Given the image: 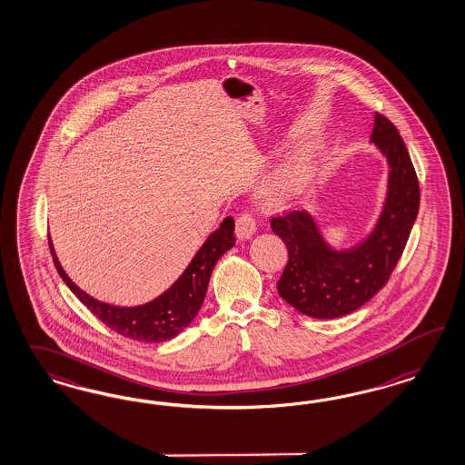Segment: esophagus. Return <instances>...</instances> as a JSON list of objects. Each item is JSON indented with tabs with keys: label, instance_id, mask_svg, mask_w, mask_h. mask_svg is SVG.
Wrapping results in <instances>:
<instances>
[{
	"label": "esophagus",
	"instance_id": "34e87169",
	"mask_svg": "<svg viewBox=\"0 0 465 465\" xmlns=\"http://www.w3.org/2000/svg\"><path fill=\"white\" fill-rule=\"evenodd\" d=\"M257 230L255 225V218L249 212L242 213L239 218H237V223H235V233L239 239H251L253 233Z\"/></svg>",
	"mask_w": 465,
	"mask_h": 465
}]
</instances>
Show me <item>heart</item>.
<instances>
[{
	"label": "heart",
	"instance_id": "1",
	"mask_svg": "<svg viewBox=\"0 0 465 465\" xmlns=\"http://www.w3.org/2000/svg\"><path fill=\"white\" fill-rule=\"evenodd\" d=\"M322 148L317 143H303L280 167L272 170L262 183V191L271 201H288L300 194L315 177L321 165Z\"/></svg>",
	"mask_w": 465,
	"mask_h": 465
}]
</instances>
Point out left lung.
Segmentation results:
<instances>
[{
  "label": "left lung",
  "mask_w": 465,
  "mask_h": 465,
  "mask_svg": "<svg viewBox=\"0 0 465 465\" xmlns=\"http://www.w3.org/2000/svg\"><path fill=\"white\" fill-rule=\"evenodd\" d=\"M371 141L389 162V189L371 233L351 249L334 251L307 212L271 220L288 249L278 293L298 312L336 319L365 305L389 282L420 210V183L397 127L375 114Z\"/></svg>",
  "instance_id": "1"
}]
</instances>
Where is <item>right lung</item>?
<instances>
[{"mask_svg": "<svg viewBox=\"0 0 465 465\" xmlns=\"http://www.w3.org/2000/svg\"><path fill=\"white\" fill-rule=\"evenodd\" d=\"M235 222L225 218L218 230H214L203 247L193 257L183 276L170 286L165 293L138 307H114L86 295L71 282L57 261L53 242L49 237V249L59 276L68 284L71 292L97 319L117 334L141 342H163L175 338L191 324L201 309L208 292V282L218 259L235 245Z\"/></svg>", "mask_w": 465, "mask_h": 465, "instance_id": "add662e5", "label": "right lung"}]
</instances>
